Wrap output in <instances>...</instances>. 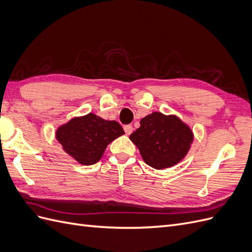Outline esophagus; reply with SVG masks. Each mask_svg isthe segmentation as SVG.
Wrapping results in <instances>:
<instances>
[{"label": "esophagus", "instance_id": "1", "mask_svg": "<svg viewBox=\"0 0 252 252\" xmlns=\"http://www.w3.org/2000/svg\"><path fill=\"white\" fill-rule=\"evenodd\" d=\"M124 131L126 134H130L132 131H133V128H132V125H125L124 126Z\"/></svg>", "mask_w": 252, "mask_h": 252}]
</instances>
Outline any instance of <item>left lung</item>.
I'll return each instance as SVG.
<instances>
[{
	"instance_id": "8db88e82",
	"label": "left lung",
	"mask_w": 252,
	"mask_h": 252,
	"mask_svg": "<svg viewBox=\"0 0 252 252\" xmlns=\"http://www.w3.org/2000/svg\"><path fill=\"white\" fill-rule=\"evenodd\" d=\"M130 134L144 162L156 169L168 168L184 158L192 143L191 129L175 116L152 112Z\"/></svg>"
}]
</instances>
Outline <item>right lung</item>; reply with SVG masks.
Segmentation results:
<instances>
[{"label":"right lung","mask_w":252,"mask_h":252,"mask_svg":"<svg viewBox=\"0 0 252 252\" xmlns=\"http://www.w3.org/2000/svg\"><path fill=\"white\" fill-rule=\"evenodd\" d=\"M124 133L117 121H106L88 113L61 126L56 135L68 155L80 164L93 165L100 161L106 147Z\"/></svg>","instance_id":"add662e5"}]
</instances>
